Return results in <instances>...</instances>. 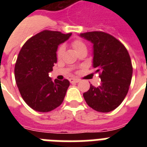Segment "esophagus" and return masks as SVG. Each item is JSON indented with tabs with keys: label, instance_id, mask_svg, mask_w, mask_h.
<instances>
[{
	"label": "esophagus",
	"instance_id": "esophagus-1",
	"mask_svg": "<svg viewBox=\"0 0 147 147\" xmlns=\"http://www.w3.org/2000/svg\"><path fill=\"white\" fill-rule=\"evenodd\" d=\"M69 81H70V82L71 83H78L80 82L79 79H76V78H71Z\"/></svg>",
	"mask_w": 147,
	"mask_h": 147
}]
</instances>
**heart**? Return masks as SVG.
<instances>
[{"instance_id":"heart-1","label":"heart","mask_w":147,"mask_h":147,"mask_svg":"<svg viewBox=\"0 0 147 147\" xmlns=\"http://www.w3.org/2000/svg\"><path fill=\"white\" fill-rule=\"evenodd\" d=\"M71 47L76 51V53H78L79 51L82 50V49H87V47L85 42H83L82 40H75L71 42ZM64 53V47L61 45L58 47L57 50H56V56L58 59H60L62 57V54Z\"/></svg>"}]
</instances>
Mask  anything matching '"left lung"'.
I'll return each instance as SVG.
<instances>
[{
  "mask_svg": "<svg viewBox=\"0 0 147 147\" xmlns=\"http://www.w3.org/2000/svg\"><path fill=\"white\" fill-rule=\"evenodd\" d=\"M93 44V67L101 82L90 85L83 94L88 105L98 112L116 109L127 94L133 74L132 63L125 47L113 36L100 31L81 33Z\"/></svg>",
  "mask_w": 147,
  "mask_h": 147,
  "instance_id": "1",
  "label": "left lung"
}]
</instances>
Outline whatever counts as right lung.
<instances>
[{"mask_svg": "<svg viewBox=\"0 0 147 147\" xmlns=\"http://www.w3.org/2000/svg\"><path fill=\"white\" fill-rule=\"evenodd\" d=\"M71 35L43 30L30 38L20 51L15 64V80L24 101L36 111H51L64 100L69 80L53 81L49 73L57 62L59 45Z\"/></svg>", "mask_w": 147, "mask_h": 147, "instance_id": "1", "label": "right lung"}]
</instances>
